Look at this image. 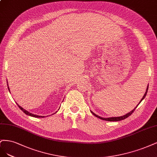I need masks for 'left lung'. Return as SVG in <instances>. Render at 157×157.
<instances>
[{"instance_id":"1","label":"left lung","mask_w":157,"mask_h":157,"mask_svg":"<svg viewBox=\"0 0 157 157\" xmlns=\"http://www.w3.org/2000/svg\"><path fill=\"white\" fill-rule=\"evenodd\" d=\"M148 87H149V85L147 86V90H146V92L145 93V94L144 95V97H143V98H141V101L140 102V103L141 102V101H142L144 99V98L145 97V96H146V94H147V90H148ZM140 103L138 104V105L140 104ZM138 105L136 106V107L134 108V109H133V110L132 111H131V112H130L129 113H126V115H123V116H120V117H109V118H103V117H100V116H98V115H96L95 113H94L93 112H91V113L94 115V116H96V117H98V118H99V119H102V120H105V121H121V120H123V119H126V118H127L128 117H129V116L132 114L134 112V110L136 109V108L138 107Z\"/></svg>"}]
</instances>
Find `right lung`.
Listing matches in <instances>:
<instances>
[{
  "mask_svg": "<svg viewBox=\"0 0 157 157\" xmlns=\"http://www.w3.org/2000/svg\"><path fill=\"white\" fill-rule=\"evenodd\" d=\"M8 90H10V89H9L8 87ZM16 104H17V103H16ZM17 105L19 106V108L20 109H21L23 111V112L25 114H26V115H30V116H32V117H40H40H44V116H39V115H34V114H33V113H30V112H27V110L24 109L23 108H21V106L19 105L18 104H17Z\"/></svg>",
  "mask_w": 157,
  "mask_h": 157,
  "instance_id": "right-lung-1",
  "label": "right lung"
}]
</instances>
